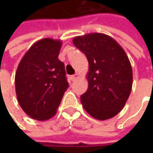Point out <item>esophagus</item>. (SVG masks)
I'll return each instance as SVG.
<instances>
[{"label":"esophagus","mask_w":153,"mask_h":153,"mask_svg":"<svg viewBox=\"0 0 153 153\" xmlns=\"http://www.w3.org/2000/svg\"><path fill=\"white\" fill-rule=\"evenodd\" d=\"M78 77H79V75H78L77 73H76L75 75H73V76H71V78L72 81H76V80L77 79Z\"/></svg>","instance_id":"esophagus-1"}]
</instances>
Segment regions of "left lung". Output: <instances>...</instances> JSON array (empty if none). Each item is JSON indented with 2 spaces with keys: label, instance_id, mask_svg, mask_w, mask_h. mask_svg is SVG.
<instances>
[{
  "label": "left lung",
  "instance_id": "obj_1",
  "mask_svg": "<svg viewBox=\"0 0 153 153\" xmlns=\"http://www.w3.org/2000/svg\"><path fill=\"white\" fill-rule=\"evenodd\" d=\"M73 44L88 61V87L81 96L83 108L99 120L113 117L124 107L132 89V67L125 51L101 33L74 37Z\"/></svg>",
  "mask_w": 153,
  "mask_h": 153
}]
</instances>
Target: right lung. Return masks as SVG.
<instances>
[{
	"label": "right lung",
	"mask_w": 153,
	"mask_h": 153,
	"mask_svg": "<svg viewBox=\"0 0 153 153\" xmlns=\"http://www.w3.org/2000/svg\"><path fill=\"white\" fill-rule=\"evenodd\" d=\"M60 40L35 42L22 58L15 74V90L21 108L33 119H50L69 87L65 65L59 59Z\"/></svg>",
	"instance_id": "add662e5"
}]
</instances>
